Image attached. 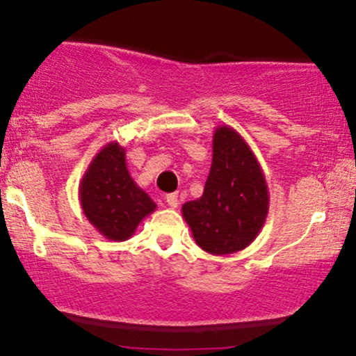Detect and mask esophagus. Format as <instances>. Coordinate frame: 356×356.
Returning a JSON list of instances; mask_svg holds the SVG:
<instances>
[{"label":"esophagus","instance_id":"esophagus-1","mask_svg":"<svg viewBox=\"0 0 356 356\" xmlns=\"http://www.w3.org/2000/svg\"><path fill=\"white\" fill-rule=\"evenodd\" d=\"M167 204H169V207H172V209H175V207L179 206V195L175 194H167Z\"/></svg>","mask_w":356,"mask_h":356}]
</instances>
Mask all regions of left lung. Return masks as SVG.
Here are the masks:
<instances>
[{
    "mask_svg": "<svg viewBox=\"0 0 356 356\" xmlns=\"http://www.w3.org/2000/svg\"><path fill=\"white\" fill-rule=\"evenodd\" d=\"M268 211V184L254 152L232 127H216L202 195L182 206L194 241L216 256L243 251L263 229Z\"/></svg>",
    "mask_w": 356,
    "mask_h": 356,
    "instance_id": "1",
    "label": "left lung"
}]
</instances>
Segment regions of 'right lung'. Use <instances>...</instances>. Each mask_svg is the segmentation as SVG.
Listing matches in <instances>:
<instances>
[{
  "label": "right lung",
  "instance_id": "right-lung-1",
  "mask_svg": "<svg viewBox=\"0 0 356 356\" xmlns=\"http://www.w3.org/2000/svg\"><path fill=\"white\" fill-rule=\"evenodd\" d=\"M79 199L88 222L110 241H127L155 211V202L127 169L125 149L108 142L90 162L80 181Z\"/></svg>",
  "mask_w": 356,
  "mask_h": 356
}]
</instances>
